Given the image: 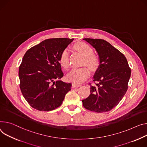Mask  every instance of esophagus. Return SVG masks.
Wrapping results in <instances>:
<instances>
[{"label": "esophagus", "mask_w": 147, "mask_h": 147, "mask_svg": "<svg viewBox=\"0 0 147 147\" xmlns=\"http://www.w3.org/2000/svg\"><path fill=\"white\" fill-rule=\"evenodd\" d=\"M72 86H73V87H80L81 86V84L76 83H73Z\"/></svg>", "instance_id": "1"}]
</instances>
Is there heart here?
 Masks as SVG:
<instances>
[{
    "label": "heart",
    "instance_id": "heart-1",
    "mask_svg": "<svg viewBox=\"0 0 147 147\" xmlns=\"http://www.w3.org/2000/svg\"><path fill=\"white\" fill-rule=\"evenodd\" d=\"M75 48L84 56L83 63L87 64L90 67L95 70L99 65V60L97 56L92 55L93 50L90 46L86 43H80L75 46ZM60 64L64 68H67L69 65V50L65 49L61 53L59 59ZM90 70L86 66L80 68H73L67 74V78L69 81L74 83H82L90 76Z\"/></svg>",
    "mask_w": 147,
    "mask_h": 147
}]
</instances>
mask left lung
<instances>
[{"label":"left lung","instance_id":"1","mask_svg":"<svg viewBox=\"0 0 147 147\" xmlns=\"http://www.w3.org/2000/svg\"><path fill=\"white\" fill-rule=\"evenodd\" d=\"M83 40L97 52L100 64L92 78L96 85L90 86V94L82 100L83 105L91 111H109L125 94L131 69L124 55L109 42L100 38Z\"/></svg>","mask_w":147,"mask_h":147}]
</instances>
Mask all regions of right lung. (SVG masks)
Listing matches in <instances>:
<instances>
[{
  "instance_id": "1",
  "label": "right lung",
  "mask_w": 147,
  "mask_h": 147,
  "mask_svg": "<svg viewBox=\"0 0 147 147\" xmlns=\"http://www.w3.org/2000/svg\"><path fill=\"white\" fill-rule=\"evenodd\" d=\"M74 38H49L29 49L19 69L20 88L34 109L49 111L60 107L71 84L60 80L63 76L59 59Z\"/></svg>"
}]
</instances>
